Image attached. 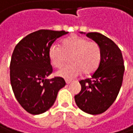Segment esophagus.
Masks as SVG:
<instances>
[{
    "label": "esophagus",
    "mask_w": 133,
    "mask_h": 133,
    "mask_svg": "<svg viewBox=\"0 0 133 133\" xmlns=\"http://www.w3.org/2000/svg\"><path fill=\"white\" fill-rule=\"evenodd\" d=\"M71 82V80H69V79H66V84H70Z\"/></svg>",
    "instance_id": "obj_1"
}]
</instances>
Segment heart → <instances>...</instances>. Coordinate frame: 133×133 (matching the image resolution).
<instances>
[{
	"label": "heart",
	"mask_w": 133,
	"mask_h": 133,
	"mask_svg": "<svg viewBox=\"0 0 133 133\" xmlns=\"http://www.w3.org/2000/svg\"><path fill=\"white\" fill-rule=\"evenodd\" d=\"M48 55L55 68H61L70 57V64L57 72V75L65 79H72L80 75L82 72L91 74L95 71L101 60L99 44L85 38L72 35L62 42L61 48L53 44Z\"/></svg>",
	"instance_id": "heart-1"
}]
</instances>
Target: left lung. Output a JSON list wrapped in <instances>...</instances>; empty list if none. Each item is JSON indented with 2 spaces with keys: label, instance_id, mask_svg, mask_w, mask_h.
Segmentation results:
<instances>
[{
  "label": "left lung",
  "instance_id": "obj_1",
  "mask_svg": "<svg viewBox=\"0 0 133 133\" xmlns=\"http://www.w3.org/2000/svg\"><path fill=\"white\" fill-rule=\"evenodd\" d=\"M86 36L99 44L101 60L91 78L79 81L82 89L74 98L79 108L95 115L106 111L116 100L125 66L121 51L112 40L98 32H89Z\"/></svg>",
  "mask_w": 133,
  "mask_h": 133
}]
</instances>
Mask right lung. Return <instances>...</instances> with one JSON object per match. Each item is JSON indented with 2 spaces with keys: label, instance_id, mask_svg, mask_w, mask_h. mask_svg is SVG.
Returning <instances> with one entry per match:
<instances>
[{
  "label": "right lung",
  "instance_id": "right-lung-1",
  "mask_svg": "<svg viewBox=\"0 0 133 133\" xmlns=\"http://www.w3.org/2000/svg\"><path fill=\"white\" fill-rule=\"evenodd\" d=\"M67 33L41 29L26 35L15 47L10 65V83L16 100L31 114H40L51 108L59 90L66 85L62 77H47L53 71L49 49Z\"/></svg>",
  "mask_w": 133,
  "mask_h": 133
}]
</instances>
